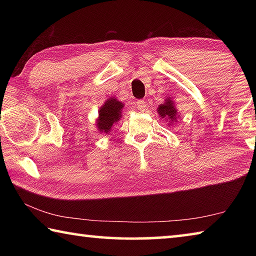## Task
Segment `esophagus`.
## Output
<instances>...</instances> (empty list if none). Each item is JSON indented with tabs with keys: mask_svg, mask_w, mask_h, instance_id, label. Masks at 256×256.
Segmentation results:
<instances>
[{
	"mask_svg": "<svg viewBox=\"0 0 256 256\" xmlns=\"http://www.w3.org/2000/svg\"><path fill=\"white\" fill-rule=\"evenodd\" d=\"M136 108L142 110H144V107H146V102L142 100V99H138V100L136 102Z\"/></svg>",
	"mask_w": 256,
	"mask_h": 256,
	"instance_id": "34e87169",
	"label": "esophagus"
}]
</instances>
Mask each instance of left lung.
Segmentation results:
<instances>
[{
	"label": "left lung",
	"mask_w": 256,
	"mask_h": 256,
	"mask_svg": "<svg viewBox=\"0 0 256 256\" xmlns=\"http://www.w3.org/2000/svg\"><path fill=\"white\" fill-rule=\"evenodd\" d=\"M158 112H159V115L162 116V118H166L170 120H174L177 118V116H176L177 112L174 108V105H172V99H170V100H167L166 99V102L159 106Z\"/></svg>",
	"instance_id": "obj_1"
}]
</instances>
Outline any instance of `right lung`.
<instances>
[{"label":"right lung","mask_w":256,"mask_h":256,"mask_svg":"<svg viewBox=\"0 0 256 256\" xmlns=\"http://www.w3.org/2000/svg\"><path fill=\"white\" fill-rule=\"evenodd\" d=\"M123 104L116 100L114 98L108 99L104 104L102 107L99 110V118L97 126L100 132L108 133L112 130V124L118 122L120 118L122 115Z\"/></svg>","instance_id":"1"}]
</instances>
